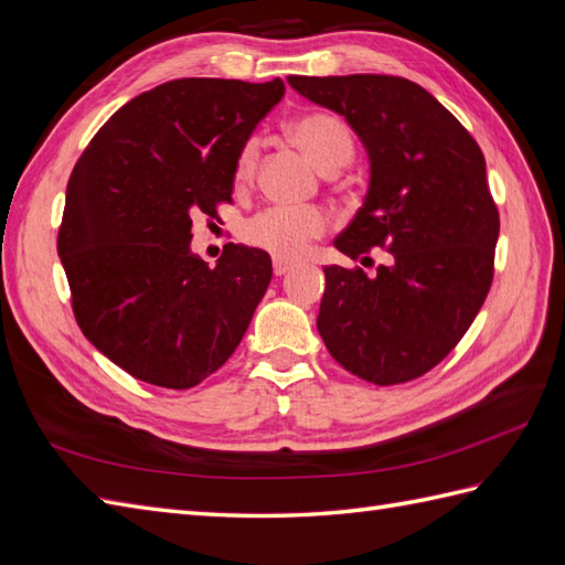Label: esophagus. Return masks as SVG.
Instances as JSON below:
<instances>
[{"label":"esophagus","instance_id":"34e87169","mask_svg":"<svg viewBox=\"0 0 565 565\" xmlns=\"http://www.w3.org/2000/svg\"><path fill=\"white\" fill-rule=\"evenodd\" d=\"M294 269V265L291 262H286V259H274V274H277V277H284L286 271H291Z\"/></svg>","mask_w":565,"mask_h":565}]
</instances>
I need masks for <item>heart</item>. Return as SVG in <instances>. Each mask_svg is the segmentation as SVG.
I'll use <instances>...</instances> for the list:
<instances>
[{"label": "heart", "instance_id": "1", "mask_svg": "<svg viewBox=\"0 0 565 565\" xmlns=\"http://www.w3.org/2000/svg\"><path fill=\"white\" fill-rule=\"evenodd\" d=\"M291 137L322 173H337L347 168L356 153V139H353L349 125L332 113L300 115L291 125ZM257 161L259 139H245L233 166L235 188H250L257 173ZM327 228H330V218L318 206H269L245 221L243 241L277 259H300L308 255L312 241L322 238Z\"/></svg>", "mask_w": 565, "mask_h": 565}]
</instances>
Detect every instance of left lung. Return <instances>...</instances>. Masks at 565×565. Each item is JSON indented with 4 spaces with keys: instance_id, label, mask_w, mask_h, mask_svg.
Returning <instances> with one entry per match:
<instances>
[{
    "instance_id": "1",
    "label": "left lung",
    "mask_w": 565,
    "mask_h": 565,
    "mask_svg": "<svg viewBox=\"0 0 565 565\" xmlns=\"http://www.w3.org/2000/svg\"><path fill=\"white\" fill-rule=\"evenodd\" d=\"M353 127L371 159L365 202L334 241L373 277L324 267L318 330L332 359L373 385L422 377L475 322L493 281L498 209L487 161L460 120L402 76H288ZM373 262V259H371Z\"/></svg>"
}]
</instances>
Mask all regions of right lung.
I'll list each match as a JSON object with an SVG mask.
<instances>
[{"mask_svg":"<svg viewBox=\"0 0 565 565\" xmlns=\"http://www.w3.org/2000/svg\"><path fill=\"white\" fill-rule=\"evenodd\" d=\"M284 90L281 78L166 82L125 103L76 161L57 233L72 310L132 377L188 390L241 344L271 259L228 243L209 267L190 231L233 202L235 156Z\"/></svg>","mask_w":565,"mask_h":565,"instance_id":"1","label":"right lung"}]
</instances>
